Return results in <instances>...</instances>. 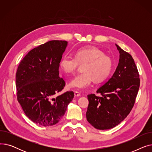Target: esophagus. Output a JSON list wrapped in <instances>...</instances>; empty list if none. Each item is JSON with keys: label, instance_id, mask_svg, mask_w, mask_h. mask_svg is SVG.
<instances>
[{"label": "esophagus", "instance_id": "obj_1", "mask_svg": "<svg viewBox=\"0 0 152 152\" xmlns=\"http://www.w3.org/2000/svg\"><path fill=\"white\" fill-rule=\"evenodd\" d=\"M80 95H81V94L79 93V92H77V91H75V97H79V96H80Z\"/></svg>", "mask_w": 152, "mask_h": 152}]
</instances>
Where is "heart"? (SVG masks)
Masks as SVG:
<instances>
[{"mask_svg":"<svg viewBox=\"0 0 152 152\" xmlns=\"http://www.w3.org/2000/svg\"><path fill=\"white\" fill-rule=\"evenodd\" d=\"M83 64L84 72L71 79L68 84L69 88L83 90L89 87L93 80L97 83L102 82L110 75L113 66L111 58L93 46L78 49L75 57L69 55L63 56L59 66L64 73L69 75L73 73L79 65Z\"/></svg>","mask_w":152,"mask_h":152,"instance_id":"b5f03b06","label":"heart"}]
</instances>
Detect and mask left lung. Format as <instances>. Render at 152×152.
<instances>
[{"label": "left lung", "instance_id": "left-lung-1", "mask_svg": "<svg viewBox=\"0 0 152 152\" xmlns=\"http://www.w3.org/2000/svg\"><path fill=\"white\" fill-rule=\"evenodd\" d=\"M119 52L118 65L113 76L95 94L87 95V120L100 130L111 129L129 114L140 86L139 71L132 56L116 44Z\"/></svg>", "mask_w": 152, "mask_h": 152}]
</instances>
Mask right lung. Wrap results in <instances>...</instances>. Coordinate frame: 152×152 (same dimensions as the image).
Instances as JSON below:
<instances>
[{
    "label": "right lung",
    "instance_id": "add662e5",
    "mask_svg": "<svg viewBox=\"0 0 152 152\" xmlns=\"http://www.w3.org/2000/svg\"><path fill=\"white\" fill-rule=\"evenodd\" d=\"M68 42L53 40L34 48L20 63L16 73L17 100L34 123L50 126L58 123L74 97L73 91L56 96L65 86L59 63Z\"/></svg>",
    "mask_w": 152,
    "mask_h": 152
}]
</instances>
